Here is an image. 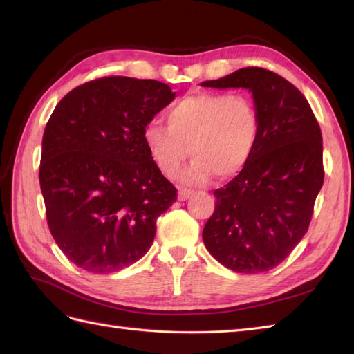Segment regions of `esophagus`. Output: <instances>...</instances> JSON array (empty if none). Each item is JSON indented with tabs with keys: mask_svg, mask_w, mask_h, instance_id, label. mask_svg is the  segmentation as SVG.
<instances>
[{
	"mask_svg": "<svg viewBox=\"0 0 354 354\" xmlns=\"http://www.w3.org/2000/svg\"><path fill=\"white\" fill-rule=\"evenodd\" d=\"M193 194V190L192 189H185V187H181L178 192V199L179 201H187Z\"/></svg>",
	"mask_w": 354,
	"mask_h": 354,
	"instance_id": "34e87169",
	"label": "esophagus"
}]
</instances>
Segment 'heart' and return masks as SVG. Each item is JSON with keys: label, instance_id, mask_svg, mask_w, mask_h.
Instances as JSON below:
<instances>
[{"label": "heart", "instance_id": "obj_1", "mask_svg": "<svg viewBox=\"0 0 354 354\" xmlns=\"http://www.w3.org/2000/svg\"><path fill=\"white\" fill-rule=\"evenodd\" d=\"M165 123L149 122L142 141L165 175H173L190 150L194 160L181 175L187 183L239 175L250 162L261 131L260 112L245 94L187 95L167 109Z\"/></svg>", "mask_w": 354, "mask_h": 354}]
</instances>
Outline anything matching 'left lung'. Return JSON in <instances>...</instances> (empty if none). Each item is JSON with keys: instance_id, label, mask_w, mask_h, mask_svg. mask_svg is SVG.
I'll return each mask as SVG.
<instances>
[{"instance_id": "1", "label": "left lung", "mask_w": 354, "mask_h": 354, "mask_svg": "<svg viewBox=\"0 0 354 354\" xmlns=\"http://www.w3.org/2000/svg\"><path fill=\"white\" fill-rule=\"evenodd\" d=\"M201 85L250 89L261 118L250 162L214 190L202 239L228 269L266 272L288 259L310 225L324 183L319 124L301 91L274 71L248 66Z\"/></svg>"}]
</instances>
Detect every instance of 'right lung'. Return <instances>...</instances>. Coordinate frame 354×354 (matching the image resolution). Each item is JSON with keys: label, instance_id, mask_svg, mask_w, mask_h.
<instances>
[{"label": "right lung", "instance_id": "obj_1", "mask_svg": "<svg viewBox=\"0 0 354 354\" xmlns=\"http://www.w3.org/2000/svg\"><path fill=\"white\" fill-rule=\"evenodd\" d=\"M175 99L152 79L108 76L71 89L42 138L39 183L53 239L74 265L109 274L152 246L176 189L150 158L142 129Z\"/></svg>", "mask_w": 354, "mask_h": 354}]
</instances>
